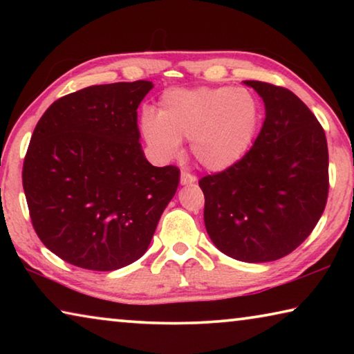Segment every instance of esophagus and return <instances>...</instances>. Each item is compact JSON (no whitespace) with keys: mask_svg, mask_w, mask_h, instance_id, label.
Instances as JSON below:
<instances>
[{"mask_svg":"<svg viewBox=\"0 0 354 354\" xmlns=\"http://www.w3.org/2000/svg\"><path fill=\"white\" fill-rule=\"evenodd\" d=\"M195 183H196V178L194 175H190V173H187V171L181 173V185H190Z\"/></svg>","mask_w":354,"mask_h":354,"instance_id":"esophagus-1","label":"esophagus"}]
</instances>
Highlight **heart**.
<instances>
[{
  "label": "heart",
  "instance_id": "b5f03b06",
  "mask_svg": "<svg viewBox=\"0 0 354 354\" xmlns=\"http://www.w3.org/2000/svg\"><path fill=\"white\" fill-rule=\"evenodd\" d=\"M261 103L247 88H173L159 100L158 113L145 111L140 131L154 156L170 160L190 140L194 158L211 171L241 162L259 131Z\"/></svg>",
  "mask_w": 354,
  "mask_h": 354
}]
</instances>
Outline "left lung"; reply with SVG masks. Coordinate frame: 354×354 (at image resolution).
<instances>
[{
    "mask_svg": "<svg viewBox=\"0 0 354 354\" xmlns=\"http://www.w3.org/2000/svg\"><path fill=\"white\" fill-rule=\"evenodd\" d=\"M263 101L266 120L241 162L200 179L205 225L221 253L270 262L292 253L320 220L328 198L325 131L284 87L243 81Z\"/></svg>",
    "mask_w": 354,
    "mask_h": 354,
    "instance_id": "left-lung-1",
    "label": "left lung"
}]
</instances>
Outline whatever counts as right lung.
<instances>
[{
    "label": "right lung",
    "instance_id": "add662e5",
    "mask_svg": "<svg viewBox=\"0 0 354 354\" xmlns=\"http://www.w3.org/2000/svg\"><path fill=\"white\" fill-rule=\"evenodd\" d=\"M151 81L91 86L55 101L23 164L32 226L71 266L111 272L145 254L179 170L147 160L137 107Z\"/></svg>",
    "mask_w": 354,
    "mask_h": 354
}]
</instances>
